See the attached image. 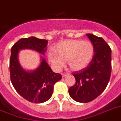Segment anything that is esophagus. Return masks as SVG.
Wrapping results in <instances>:
<instances>
[{"label": "esophagus", "mask_w": 121, "mask_h": 121, "mask_svg": "<svg viewBox=\"0 0 121 121\" xmlns=\"http://www.w3.org/2000/svg\"><path fill=\"white\" fill-rule=\"evenodd\" d=\"M67 75H68V74H65V73H62V78L65 77V76H67Z\"/></svg>", "instance_id": "obj_1"}]
</instances>
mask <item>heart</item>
Returning <instances> with one entry per match:
<instances>
[{"label":"heart","mask_w":121,"mask_h":121,"mask_svg":"<svg viewBox=\"0 0 121 121\" xmlns=\"http://www.w3.org/2000/svg\"><path fill=\"white\" fill-rule=\"evenodd\" d=\"M55 50H50L47 57L52 66L59 71L65 60L71 69L79 71L86 67L94 56V46L88 40H66L58 43Z\"/></svg>","instance_id":"1"}]
</instances>
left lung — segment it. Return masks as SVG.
Wrapping results in <instances>:
<instances>
[{
    "label": "left lung",
    "instance_id": "obj_1",
    "mask_svg": "<svg viewBox=\"0 0 121 121\" xmlns=\"http://www.w3.org/2000/svg\"><path fill=\"white\" fill-rule=\"evenodd\" d=\"M94 46V56L86 68L73 73L76 83L69 89V95L78 102L93 100L105 90L111 74V48L102 38L86 34Z\"/></svg>",
    "mask_w": 121,
    "mask_h": 121
}]
</instances>
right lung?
Wrapping results in <instances>:
<instances>
[{
	"label": "right lung",
	"instance_id": "1",
	"mask_svg": "<svg viewBox=\"0 0 121 121\" xmlns=\"http://www.w3.org/2000/svg\"><path fill=\"white\" fill-rule=\"evenodd\" d=\"M47 43V40L31 36L21 38L11 48L9 60L11 83L17 92L30 102L40 104L49 100L55 83L61 79L62 76L54 73L43 57L35 70L26 71L19 63L18 53L22 49H31L44 55Z\"/></svg>",
	"mask_w": 121,
	"mask_h": 121
}]
</instances>
